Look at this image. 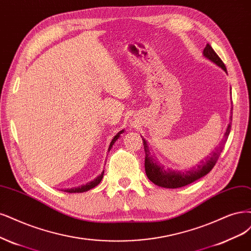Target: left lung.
<instances>
[{
	"instance_id": "left-lung-1",
	"label": "left lung",
	"mask_w": 251,
	"mask_h": 251,
	"mask_svg": "<svg viewBox=\"0 0 251 251\" xmlns=\"http://www.w3.org/2000/svg\"><path fill=\"white\" fill-rule=\"evenodd\" d=\"M203 56L209 59L210 61L215 63L221 67L222 70L226 73V67L222 62V60L219 58V56L215 53V50L212 49V47L206 45L203 49ZM231 126V116H230V123L227 126L226 132L224 134V138L221 141V144L219 148L215 149V151H212V153L209 157L204 158V160H201L200 164H196V166L190 168L188 170H172V169H164L163 166L154 160V157L151 154L148 142H146L143 138V145H144V151H145V172L146 176L150 178L151 181L154 185L163 188H169V189H176L187 186L189 184L193 183V181L200 179L201 177L204 176L209 174V172L213 169L215 166L216 162H217L219 155L223 150L224 144L226 143V140L228 138L229 132Z\"/></svg>"
}]
</instances>
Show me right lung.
<instances>
[{"instance_id":"add662e5","label":"right lung","mask_w":251,"mask_h":251,"mask_svg":"<svg viewBox=\"0 0 251 251\" xmlns=\"http://www.w3.org/2000/svg\"><path fill=\"white\" fill-rule=\"evenodd\" d=\"M123 133H124V129H123V131L118 132V133L114 136V138H113V139H112V141H111V143H110V145H109L108 151H110V150L112 149V146H113V144L116 142V140L119 138L120 134H123ZM103 171H105V170H102V172H101V174H100L99 176H97L93 180L89 181V183L85 184V185H82V186H80V187H74V188L65 189L64 192H68V193H83V192L88 191V190H90V189H92V188H94V187H97V186L100 183V180L102 179Z\"/></svg>"}]
</instances>
